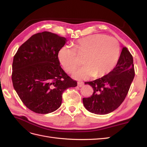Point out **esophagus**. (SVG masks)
<instances>
[{
  "mask_svg": "<svg viewBox=\"0 0 147 147\" xmlns=\"http://www.w3.org/2000/svg\"><path fill=\"white\" fill-rule=\"evenodd\" d=\"M78 86L79 87H83L84 86V83L83 82H78Z\"/></svg>",
  "mask_w": 147,
  "mask_h": 147,
  "instance_id": "obj_1",
  "label": "esophagus"
}]
</instances>
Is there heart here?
<instances>
[{
  "label": "heart",
  "instance_id": "b5f03b06",
  "mask_svg": "<svg viewBox=\"0 0 147 147\" xmlns=\"http://www.w3.org/2000/svg\"><path fill=\"white\" fill-rule=\"evenodd\" d=\"M73 47L61 48L58 58L64 69L71 72L79 65L77 56H83L84 65L73 73L78 79H87L93 75L103 77L114 68L118 60L119 44L116 39L106 35H91L79 39Z\"/></svg>",
  "mask_w": 147,
  "mask_h": 147
}]
</instances>
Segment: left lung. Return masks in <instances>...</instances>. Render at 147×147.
<instances>
[{
  "label": "left lung",
  "mask_w": 147,
  "mask_h": 147,
  "mask_svg": "<svg viewBox=\"0 0 147 147\" xmlns=\"http://www.w3.org/2000/svg\"><path fill=\"white\" fill-rule=\"evenodd\" d=\"M135 76L133 57L123 47L118 63L110 73L92 82L84 83L93 88V94L83 98L85 108L91 113L105 115L116 110L125 99Z\"/></svg>",
  "instance_id": "1"
}]
</instances>
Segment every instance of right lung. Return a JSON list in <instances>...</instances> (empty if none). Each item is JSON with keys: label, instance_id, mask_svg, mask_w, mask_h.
<instances>
[{"label": "right lung", "instance_id": "1", "mask_svg": "<svg viewBox=\"0 0 147 147\" xmlns=\"http://www.w3.org/2000/svg\"><path fill=\"white\" fill-rule=\"evenodd\" d=\"M66 38L48 31L35 34L13 57V85L23 104L32 112L47 114L60 107L63 93L77 86L60 65L59 49Z\"/></svg>", "mask_w": 147, "mask_h": 147}]
</instances>
